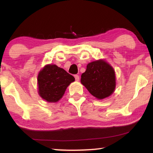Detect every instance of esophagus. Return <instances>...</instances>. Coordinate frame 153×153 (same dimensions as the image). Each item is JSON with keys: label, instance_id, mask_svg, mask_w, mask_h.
I'll return each mask as SVG.
<instances>
[{"label": "esophagus", "instance_id": "34e87169", "mask_svg": "<svg viewBox=\"0 0 153 153\" xmlns=\"http://www.w3.org/2000/svg\"><path fill=\"white\" fill-rule=\"evenodd\" d=\"M74 78H75V80H76V81L79 80V75H77V74L74 75Z\"/></svg>", "mask_w": 153, "mask_h": 153}]
</instances>
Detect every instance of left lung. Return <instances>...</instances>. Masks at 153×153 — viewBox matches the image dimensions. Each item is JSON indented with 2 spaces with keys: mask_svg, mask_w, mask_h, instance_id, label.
<instances>
[{
  "mask_svg": "<svg viewBox=\"0 0 153 153\" xmlns=\"http://www.w3.org/2000/svg\"><path fill=\"white\" fill-rule=\"evenodd\" d=\"M81 82L94 97L102 100L114 93L115 72L105 61L96 60L88 64L86 70L81 74Z\"/></svg>",
  "mask_w": 153,
  "mask_h": 153,
  "instance_id": "1",
  "label": "left lung"
}]
</instances>
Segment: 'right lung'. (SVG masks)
<instances>
[{
  "mask_svg": "<svg viewBox=\"0 0 153 153\" xmlns=\"http://www.w3.org/2000/svg\"><path fill=\"white\" fill-rule=\"evenodd\" d=\"M74 80L72 75L56 65H46L37 76L39 95L47 102H58Z\"/></svg>",
  "mask_w": 153,
  "mask_h": 153,
  "instance_id": "add662e5",
  "label": "right lung"
}]
</instances>
